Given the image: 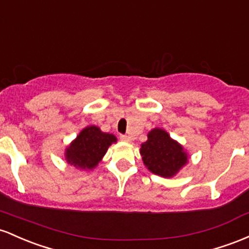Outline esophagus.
Wrapping results in <instances>:
<instances>
[{
	"label": "esophagus",
	"mask_w": 249,
	"mask_h": 249,
	"mask_svg": "<svg viewBox=\"0 0 249 249\" xmlns=\"http://www.w3.org/2000/svg\"><path fill=\"white\" fill-rule=\"evenodd\" d=\"M120 139L122 140V141H124V142H130V136H128V135H121L120 136Z\"/></svg>",
	"instance_id": "1"
}]
</instances>
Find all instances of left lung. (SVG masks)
<instances>
[{"mask_svg":"<svg viewBox=\"0 0 249 249\" xmlns=\"http://www.w3.org/2000/svg\"><path fill=\"white\" fill-rule=\"evenodd\" d=\"M148 140L141 144L142 160L153 174L172 178L188 162V155L178 142L166 130L154 128L148 133Z\"/></svg>","mask_w":249,"mask_h":249,"instance_id":"obj_1","label":"left lung"}]
</instances>
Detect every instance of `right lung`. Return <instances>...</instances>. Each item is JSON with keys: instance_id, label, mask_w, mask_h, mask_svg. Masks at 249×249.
I'll list each match as a JSON object with an SVG mask.
<instances>
[{"instance_id": "add662e5", "label": "right lung", "mask_w": 249, "mask_h": 249, "mask_svg": "<svg viewBox=\"0 0 249 249\" xmlns=\"http://www.w3.org/2000/svg\"><path fill=\"white\" fill-rule=\"evenodd\" d=\"M114 142H116V138L113 134L103 133L96 125H89L67 147L66 160L76 168L93 169Z\"/></svg>"}]
</instances>
